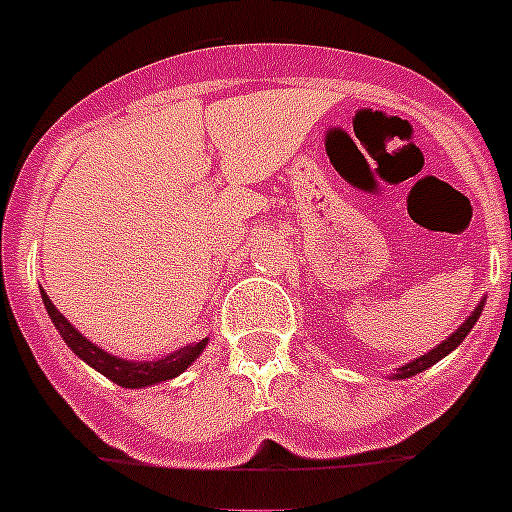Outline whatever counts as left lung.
<instances>
[{
    "label": "left lung",
    "mask_w": 512,
    "mask_h": 512,
    "mask_svg": "<svg viewBox=\"0 0 512 512\" xmlns=\"http://www.w3.org/2000/svg\"><path fill=\"white\" fill-rule=\"evenodd\" d=\"M482 307H485V299H480V304H477V307L472 309L470 317H467V320H464L462 325H459L457 330H454L452 335L447 337V340L439 342L437 348L429 350V353L419 355V358L409 360V363H406V365H401V368L393 370V373H391L393 381H403V378H411V375H416V373H424L426 368H431V365H437L439 360L447 358V355L452 353V350H457V348H459V342H462L464 337L470 335V330H472V327H475V322L480 320Z\"/></svg>",
    "instance_id": "1"
}]
</instances>
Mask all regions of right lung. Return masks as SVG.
Wrapping results in <instances>:
<instances>
[{"label": "right lung", "mask_w": 512, "mask_h": 512, "mask_svg": "<svg viewBox=\"0 0 512 512\" xmlns=\"http://www.w3.org/2000/svg\"><path fill=\"white\" fill-rule=\"evenodd\" d=\"M40 294H42V304H45V309H48L50 320H53L55 330L60 332L65 345H68V348L73 350L83 363L96 368L98 373L106 375L109 381H114L116 386L121 388H147V386H154V383L172 381V378H177L180 373H185V370L200 358L205 345H208V337H203L200 342H190V345H185V348H177L175 353L164 355V358H157V360L116 358V355L98 348L96 342L83 337L81 332H78V327L70 325V322L65 320V314H60L58 309H55V304L50 302L45 289H40Z\"/></svg>", "instance_id": "add662e5"}]
</instances>
